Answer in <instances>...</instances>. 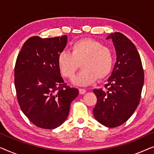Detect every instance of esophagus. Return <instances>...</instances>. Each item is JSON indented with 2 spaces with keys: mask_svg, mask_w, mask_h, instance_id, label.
<instances>
[{
  "mask_svg": "<svg viewBox=\"0 0 154 154\" xmlns=\"http://www.w3.org/2000/svg\"><path fill=\"white\" fill-rule=\"evenodd\" d=\"M79 92L81 94H84L86 92V90L82 89V88H79Z\"/></svg>",
  "mask_w": 154,
  "mask_h": 154,
  "instance_id": "34e87169",
  "label": "esophagus"
}]
</instances>
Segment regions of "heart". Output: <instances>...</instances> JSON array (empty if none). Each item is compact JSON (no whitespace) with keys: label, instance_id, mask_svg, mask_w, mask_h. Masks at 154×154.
<instances>
[{"label":"heart","instance_id":"b5f03b06","mask_svg":"<svg viewBox=\"0 0 154 154\" xmlns=\"http://www.w3.org/2000/svg\"><path fill=\"white\" fill-rule=\"evenodd\" d=\"M80 64L83 71L73 79V83L80 86L90 85L97 78L104 79L111 72L113 64V52L100 42L85 38L71 45V53L62 51L57 56L60 72L68 79L73 78Z\"/></svg>","mask_w":154,"mask_h":154}]
</instances>
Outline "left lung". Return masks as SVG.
I'll list each match as a JSON object with an SVG mask.
<instances>
[{
    "label": "left lung",
    "mask_w": 154,
    "mask_h": 154,
    "mask_svg": "<svg viewBox=\"0 0 154 154\" xmlns=\"http://www.w3.org/2000/svg\"><path fill=\"white\" fill-rule=\"evenodd\" d=\"M106 39L112 40L116 62L105 85L106 91L93 90L97 98L93 114L102 125L115 128L127 121L137 107L144 75L140 54L129 38L115 32Z\"/></svg>",
    "instance_id": "8db88e82"
}]
</instances>
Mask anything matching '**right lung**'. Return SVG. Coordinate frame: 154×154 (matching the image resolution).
I'll return each instance as SVG.
<instances>
[{"label": "right lung", "mask_w": 154, "mask_h": 154, "mask_svg": "<svg viewBox=\"0 0 154 154\" xmlns=\"http://www.w3.org/2000/svg\"><path fill=\"white\" fill-rule=\"evenodd\" d=\"M67 35L29 38L23 45L14 67V86L20 108L31 123L54 129L66 121L72 101L79 95L61 76L57 56Z\"/></svg>", "instance_id": "right-lung-1"}]
</instances>
